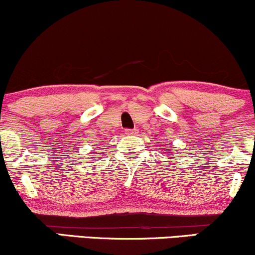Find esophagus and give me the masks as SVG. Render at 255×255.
I'll list each match as a JSON object with an SVG mask.
<instances>
[{
  "label": "esophagus",
  "mask_w": 255,
  "mask_h": 255,
  "mask_svg": "<svg viewBox=\"0 0 255 255\" xmlns=\"http://www.w3.org/2000/svg\"><path fill=\"white\" fill-rule=\"evenodd\" d=\"M136 133L137 129H135V128H134V129H126V134H127V135H135Z\"/></svg>",
  "instance_id": "esophagus-1"
}]
</instances>
